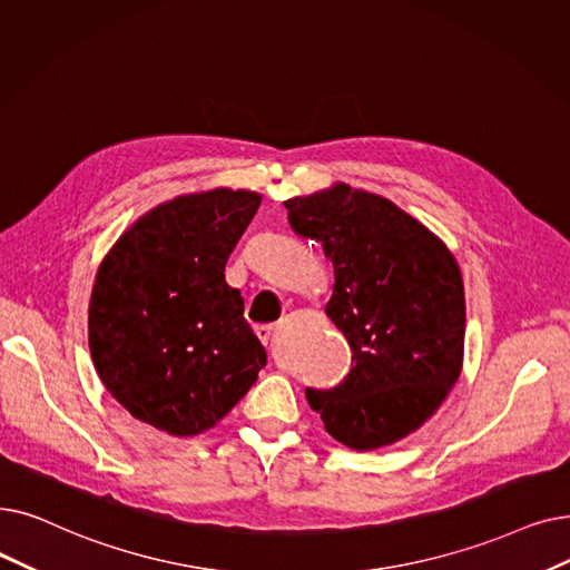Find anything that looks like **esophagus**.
<instances>
[{"mask_svg": "<svg viewBox=\"0 0 570 570\" xmlns=\"http://www.w3.org/2000/svg\"><path fill=\"white\" fill-rule=\"evenodd\" d=\"M272 331H275V326H272V324H261V326H256V335H258V340H261L263 344H267Z\"/></svg>", "mask_w": 570, "mask_h": 570, "instance_id": "1", "label": "esophagus"}]
</instances>
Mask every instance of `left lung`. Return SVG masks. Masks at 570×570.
I'll list each match as a JSON object with an SVG mask.
<instances>
[{"instance_id":"8db88e82","label":"left lung","mask_w":570,"mask_h":570,"mask_svg":"<svg viewBox=\"0 0 570 570\" xmlns=\"http://www.w3.org/2000/svg\"><path fill=\"white\" fill-rule=\"evenodd\" d=\"M295 235L333 263L326 316L354 367L331 391L307 389L326 431L373 452L422 429L463 367L465 295L454 254L422 220L375 193L333 184L284 203Z\"/></svg>"}]
</instances>
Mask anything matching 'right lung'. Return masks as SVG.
Segmentation results:
<instances>
[{"mask_svg": "<svg viewBox=\"0 0 570 570\" xmlns=\"http://www.w3.org/2000/svg\"><path fill=\"white\" fill-rule=\"evenodd\" d=\"M263 200L184 193L141 214L97 267L88 344L97 375L139 422L190 438L216 426L265 367L226 284V263Z\"/></svg>", "mask_w": 570, "mask_h": 570, "instance_id": "right-lung-1", "label": "right lung"}]
</instances>
